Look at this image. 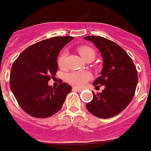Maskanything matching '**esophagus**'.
<instances>
[{
  "label": "esophagus",
  "mask_w": 151,
  "mask_h": 151,
  "mask_svg": "<svg viewBox=\"0 0 151 151\" xmlns=\"http://www.w3.org/2000/svg\"><path fill=\"white\" fill-rule=\"evenodd\" d=\"M73 90L76 91H79V92H80V91H82V88H77V87H73Z\"/></svg>",
  "instance_id": "obj_1"
}]
</instances>
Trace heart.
<instances>
[{
	"mask_svg": "<svg viewBox=\"0 0 151 151\" xmlns=\"http://www.w3.org/2000/svg\"><path fill=\"white\" fill-rule=\"evenodd\" d=\"M78 52L84 58V60H87L91 56L95 57V52L92 48L86 46H81L78 48ZM67 55V52L63 51L60 54L57 59L59 67L61 68H64L66 67ZM91 78V74L88 71H73L68 73L66 77L67 82L76 87L84 86Z\"/></svg>",
	"mask_w": 151,
	"mask_h": 151,
	"instance_id": "heart-1",
	"label": "heart"
}]
</instances>
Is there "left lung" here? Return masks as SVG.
Segmentation results:
<instances>
[{"mask_svg": "<svg viewBox=\"0 0 151 151\" xmlns=\"http://www.w3.org/2000/svg\"><path fill=\"white\" fill-rule=\"evenodd\" d=\"M84 39L95 44L103 59L101 75L93 85L105 86L102 92L95 95L92 91L94 96L92 101L86 104L87 109L99 118H111L123 111L133 100L138 83L137 70L127 52L114 42L95 35Z\"/></svg>", "mask_w": 151, "mask_h": 151, "instance_id": "obj_1", "label": "left lung"}]
</instances>
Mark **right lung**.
<instances>
[{"instance_id": "obj_1", "label": "right lung", "mask_w": 151, "mask_h": 151, "mask_svg": "<svg viewBox=\"0 0 151 151\" xmlns=\"http://www.w3.org/2000/svg\"><path fill=\"white\" fill-rule=\"evenodd\" d=\"M73 39L57 36L33 44L13 63L10 87L18 103L26 113L35 118H48L63 106L72 88L61 83L52 88L48 81L58 70L57 56L62 48Z\"/></svg>"}]
</instances>
